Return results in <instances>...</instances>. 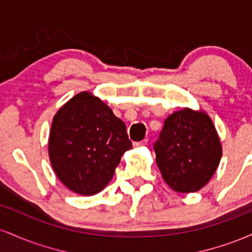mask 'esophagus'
I'll use <instances>...</instances> for the list:
<instances>
[{"mask_svg": "<svg viewBox=\"0 0 252 252\" xmlns=\"http://www.w3.org/2000/svg\"><path fill=\"white\" fill-rule=\"evenodd\" d=\"M148 143V140H142V141H140V142H134V147H143V146H146V144Z\"/></svg>", "mask_w": 252, "mask_h": 252, "instance_id": "34e87169", "label": "esophagus"}]
</instances>
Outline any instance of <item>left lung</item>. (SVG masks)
Listing matches in <instances>:
<instances>
[{
	"label": "left lung",
	"mask_w": 252,
	"mask_h": 252,
	"mask_svg": "<svg viewBox=\"0 0 252 252\" xmlns=\"http://www.w3.org/2000/svg\"><path fill=\"white\" fill-rule=\"evenodd\" d=\"M156 163L175 192H196L211 180L221 144L209 115L185 108L169 115L154 143Z\"/></svg>",
	"instance_id": "1"
}]
</instances>
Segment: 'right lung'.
Here are the masks:
<instances>
[{"label":"right lung","instance_id":"add662e5","mask_svg":"<svg viewBox=\"0 0 252 252\" xmlns=\"http://www.w3.org/2000/svg\"><path fill=\"white\" fill-rule=\"evenodd\" d=\"M132 144L126 124L90 92H80L58 110L48 155L59 180L72 192L94 195L114 176Z\"/></svg>","mask_w":252,"mask_h":252}]
</instances>
